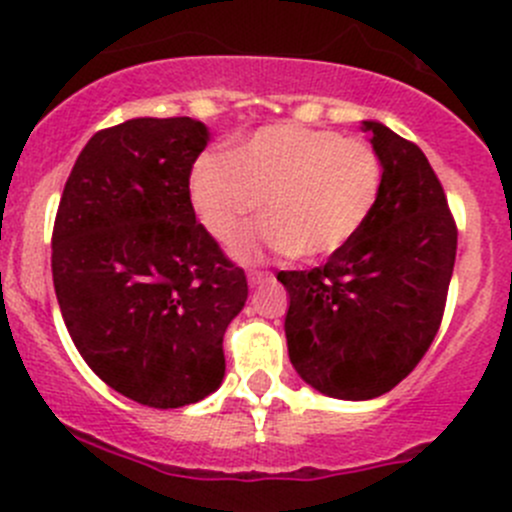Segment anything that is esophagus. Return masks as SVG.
<instances>
[{
	"label": "esophagus",
	"mask_w": 512,
	"mask_h": 512,
	"mask_svg": "<svg viewBox=\"0 0 512 512\" xmlns=\"http://www.w3.org/2000/svg\"><path fill=\"white\" fill-rule=\"evenodd\" d=\"M272 275L267 270H250L247 272V282H250V287H260L265 285V282H270Z\"/></svg>",
	"instance_id": "1"
}]
</instances>
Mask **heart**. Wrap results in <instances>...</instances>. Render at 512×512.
Returning <instances> with one entry per match:
<instances>
[{"label": "heart", "instance_id": "1", "mask_svg": "<svg viewBox=\"0 0 512 512\" xmlns=\"http://www.w3.org/2000/svg\"><path fill=\"white\" fill-rule=\"evenodd\" d=\"M381 188L384 163L369 141L302 123L260 128L230 153H203L188 178L195 218L220 245L262 200L265 220L232 245L242 262L262 250L297 260L344 250L374 213Z\"/></svg>", "mask_w": 512, "mask_h": 512}]
</instances>
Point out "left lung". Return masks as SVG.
<instances>
[{
	"label": "left lung",
	"instance_id": "obj_1",
	"mask_svg": "<svg viewBox=\"0 0 512 512\" xmlns=\"http://www.w3.org/2000/svg\"><path fill=\"white\" fill-rule=\"evenodd\" d=\"M384 163L374 213L327 265L280 272L294 371L319 394L366 401L394 389L428 352L446 307L458 232L416 143L361 121Z\"/></svg>",
	"mask_w": 512,
	"mask_h": 512
}]
</instances>
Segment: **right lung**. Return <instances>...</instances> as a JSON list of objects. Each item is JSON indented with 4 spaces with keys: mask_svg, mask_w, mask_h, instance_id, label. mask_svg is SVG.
Wrapping results in <instances>:
<instances>
[{
    "mask_svg": "<svg viewBox=\"0 0 512 512\" xmlns=\"http://www.w3.org/2000/svg\"><path fill=\"white\" fill-rule=\"evenodd\" d=\"M210 141L195 118L98 131L64 185L51 272L61 317L113 391L153 409L213 394L247 280L195 220L190 168Z\"/></svg>",
    "mask_w": 512,
    "mask_h": 512,
    "instance_id": "add662e5",
    "label": "right lung"
}]
</instances>
